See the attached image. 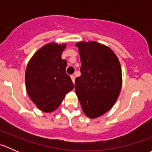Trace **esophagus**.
Instances as JSON below:
<instances>
[{"mask_svg":"<svg viewBox=\"0 0 152 152\" xmlns=\"http://www.w3.org/2000/svg\"><path fill=\"white\" fill-rule=\"evenodd\" d=\"M70 78H71L72 82H73V83H74V82H75V76H73V75H72V76H70Z\"/></svg>","mask_w":152,"mask_h":152,"instance_id":"34e87169","label":"esophagus"}]
</instances>
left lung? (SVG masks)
<instances>
[{
  "mask_svg": "<svg viewBox=\"0 0 152 152\" xmlns=\"http://www.w3.org/2000/svg\"><path fill=\"white\" fill-rule=\"evenodd\" d=\"M76 45L82 67L75 91L85 114L96 118L115 103L121 89V67L114 52L104 45L91 41Z\"/></svg>",
  "mask_w": 152,
  "mask_h": 152,
  "instance_id": "obj_1",
  "label": "left lung"
}]
</instances>
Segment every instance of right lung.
<instances>
[{"instance_id":"1","label":"right lung","mask_w":152,"mask_h":152,"mask_svg":"<svg viewBox=\"0 0 152 152\" xmlns=\"http://www.w3.org/2000/svg\"><path fill=\"white\" fill-rule=\"evenodd\" d=\"M65 44L49 43L34 54L26 70V91L31 100L46 113L58 108L74 87L65 72L67 61L61 56Z\"/></svg>"}]
</instances>
